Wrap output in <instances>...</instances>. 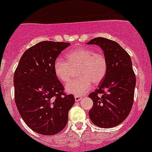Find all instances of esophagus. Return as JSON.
Instances as JSON below:
<instances>
[{"label": "esophagus", "mask_w": 152, "mask_h": 152, "mask_svg": "<svg viewBox=\"0 0 152 152\" xmlns=\"http://www.w3.org/2000/svg\"><path fill=\"white\" fill-rule=\"evenodd\" d=\"M75 101H80V100H82L83 97L82 96H75Z\"/></svg>", "instance_id": "obj_1"}]
</instances>
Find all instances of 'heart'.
Returning a JSON list of instances; mask_svg holds the SVG:
<instances>
[{"label":"heart","mask_w":152,"mask_h":152,"mask_svg":"<svg viewBox=\"0 0 152 152\" xmlns=\"http://www.w3.org/2000/svg\"><path fill=\"white\" fill-rule=\"evenodd\" d=\"M66 61L56 60L54 72L56 77L64 83L68 82L74 75L73 70L78 68V78L68 83L67 92L75 96H82L91 89L92 83L97 85L104 79L107 72V58L88 48H77L65 56Z\"/></svg>","instance_id":"b5f03b06"}]
</instances>
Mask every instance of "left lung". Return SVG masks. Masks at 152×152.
Here are the masks:
<instances>
[{"label":"left lung","mask_w":152,"mask_h":152,"mask_svg":"<svg viewBox=\"0 0 152 152\" xmlns=\"http://www.w3.org/2000/svg\"><path fill=\"white\" fill-rule=\"evenodd\" d=\"M86 44L99 45L107 61L105 77L88 95L94 103L89 117L99 127L112 128L124 121L133 105L136 78L131 58L117 42L108 39L97 37Z\"/></svg>","instance_id":"left-lung-1"}]
</instances>
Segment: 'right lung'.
<instances>
[{"mask_svg": "<svg viewBox=\"0 0 152 152\" xmlns=\"http://www.w3.org/2000/svg\"><path fill=\"white\" fill-rule=\"evenodd\" d=\"M68 42H40L23 54L13 75L15 103L21 117L33 131L45 135L65 127L68 111L75 103L64 93L54 63Z\"/></svg>", "mask_w": 152, "mask_h": 152, "instance_id": "obj_1", "label": "right lung"}]
</instances>
